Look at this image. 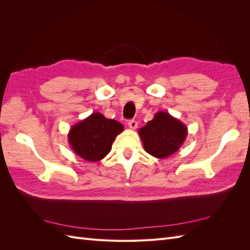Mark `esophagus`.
<instances>
[{"mask_svg":"<svg viewBox=\"0 0 250 250\" xmlns=\"http://www.w3.org/2000/svg\"><path fill=\"white\" fill-rule=\"evenodd\" d=\"M128 126H129L130 129L134 130V129H137L138 122H137V121H134V120H131V121H129V122H128Z\"/></svg>","mask_w":250,"mask_h":250,"instance_id":"esophagus-1","label":"esophagus"}]
</instances>
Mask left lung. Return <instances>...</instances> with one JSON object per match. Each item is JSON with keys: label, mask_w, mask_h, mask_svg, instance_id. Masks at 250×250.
<instances>
[{"label": "left lung", "mask_w": 250, "mask_h": 250, "mask_svg": "<svg viewBox=\"0 0 250 250\" xmlns=\"http://www.w3.org/2000/svg\"><path fill=\"white\" fill-rule=\"evenodd\" d=\"M144 149L156 158H166L184 145L188 127L167 111L156 112L153 119L139 129Z\"/></svg>", "instance_id": "left-lung-1"}]
</instances>
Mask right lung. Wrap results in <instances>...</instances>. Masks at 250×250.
<instances>
[{
	"mask_svg": "<svg viewBox=\"0 0 250 250\" xmlns=\"http://www.w3.org/2000/svg\"><path fill=\"white\" fill-rule=\"evenodd\" d=\"M124 130V126L100 112L74 124L67 133V141L73 151L86 162H99L111 150L116 137Z\"/></svg>",
	"mask_w": 250,
	"mask_h": 250,
	"instance_id": "add662e5",
	"label": "right lung"
}]
</instances>
